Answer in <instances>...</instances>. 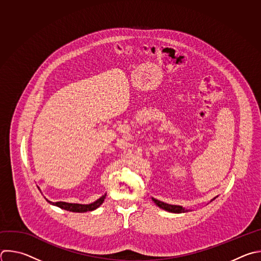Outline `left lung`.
<instances>
[{
	"mask_svg": "<svg viewBox=\"0 0 261 261\" xmlns=\"http://www.w3.org/2000/svg\"><path fill=\"white\" fill-rule=\"evenodd\" d=\"M216 198H217V197L213 198V199L210 201V203H211L212 201H214ZM151 200L153 201V203H154V204H155V205H156L159 208H161V209H163V210H165V211L171 212V213H185V212H189V211H192V210H190V209L184 208L182 206L167 204V203H164V202H162V201H159V200H156V199H154V198H151Z\"/></svg>",
	"mask_w": 261,
	"mask_h": 261,
	"instance_id": "obj_1",
	"label": "left lung"
}]
</instances>
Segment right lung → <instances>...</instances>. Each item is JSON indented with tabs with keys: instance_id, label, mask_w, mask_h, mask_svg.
Instances as JSON below:
<instances>
[{
	"instance_id": "add662e5",
	"label": "right lung",
	"mask_w": 261,
	"mask_h": 261,
	"mask_svg": "<svg viewBox=\"0 0 261 261\" xmlns=\"http://www.w3.org/2000/svg\"><path fill=\"white\" fill-rule=\"evenodd\" d=\"M40 190V188H38ZM107 197V194L101 196L99 199H97L95 202L90 203V204H75V203H66V202H51L49 200L46 201L49 202L51 205H54L56 207H59L63 210L70 211V212H76V213H84V212H88V211H93L100 207V205L103 203L105 199Z\"/></svg>"
}]
</instances>
